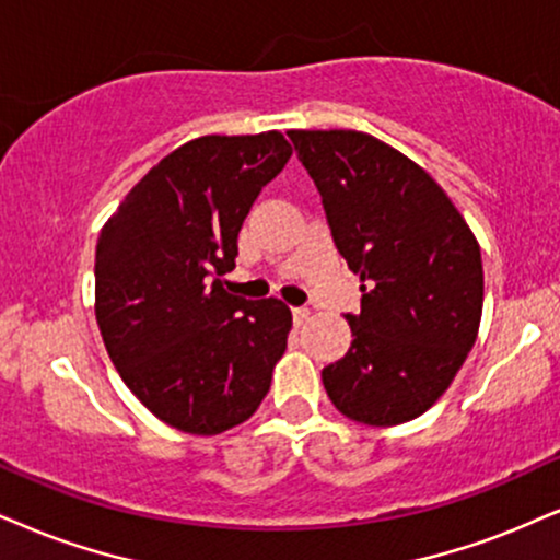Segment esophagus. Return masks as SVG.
<instances>
[{
	"instance_id": "1",
	"label": "esophagus",
	"mask_w": 560,
	"mask_h": 560,
	"mask_svg": "<svg viewBox=\"0 0 560 560\" xmlns=\"http://www.w3.org/2000/svg\"><path fill=\"white\" fill-rule=\"evenodd\" d=\"M306 319H308V308H293V322L299 324V327H301V324L306 322Z\"/></svg>"
}]
</instances>
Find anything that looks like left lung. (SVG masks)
<instances>
[{
    "label": "left lung",
    "instance_id": "left-lung-1",
    "mask_svg": "<svg viewBox=\"0 0 560 560\" xmlns=\"http://www.w3.org/2000/svg\"><path fill=\"white\" fill-rule=\"evenodd\" d=\"M332 238L361 275L353 342L322 371L345 418L399 425L423 416L472 350L482 316L475 233L416 161L355 129H291Z\"/></svg>",
    "mask_w": 560,
    "mask_h": 560
}]
</instances>
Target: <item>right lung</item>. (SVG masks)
<instances>
[{
  "label": "right lung",
  "mask_w": 560,
  "mask_h": 560,
  "mask_svg": "<svg viewBox=\"0 0 560 560\" xmlns=\"http://www.w3.org/2000/svg\"><path fill=\"white\" fill-rule=\"evenodd\" d=\"M278 129L205 135L144 174L101 228L95 319L132 395L163 423L215 436L257 412L288 348L278 299L223 288L238 231L291 158Z\"/></svg>",
  "instance_id": "add662e5"
}]
</instances>
